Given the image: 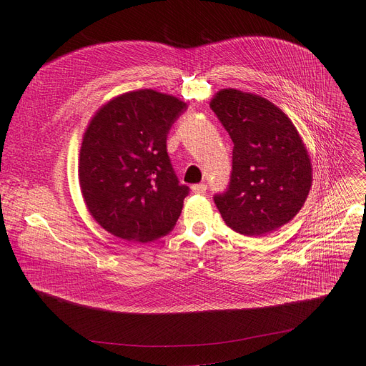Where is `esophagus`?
I'll return each instance as SVG.
<instances>
[{"mask_svg": "<svg viewBox=\"0 0 366 366\" xmlns=\"http://www.w3.org/2000/svg\"><path fill=\"white\" fill-rule=\"evenodd\" d=\"M191 189H193V193L196 194H204L206 189H207V185L206 184H196L191 187Z\"/></svg>", "mask_w": 366, "mask_h": 366, "instance_id": "esophagus-1", "label": "esophagus"}]
</instances>
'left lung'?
Returning <instances> with one entry per match:
<instances>
[{"instance_id": "left-lung-1", "label": "left lung", "mask_w": 366, "mask_h": 366, "mask_svg": "<svg viewBox=\"0 0 366 366\" xmlns=\"http://www.w3.org/2000/svg\"><path fill=\"white\" fill-rule=\"evenodd\" d=\"M210 108L228 132L233 164L228 187L214 202L225 224L262 236L290 222L312 187V164L298 130L270 101L222 89Z\"/></svg>"}]
</instances>
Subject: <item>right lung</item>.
I'll return each instance as SVG.
<instances>
[{"label":"right lung","instance_id":"1","mask_svg":"<svg viewBox=\"0 0 366 366\" xmlns=\"http://www.w3.org/2000/svg\"><path fill=\"white\" fill-rule=\"evenodd\" d=\"M187 104L149 89L129 92L92 119L79 177L89 212L108 233L148 243L175 227L189 188L167 154V134Z\"/></svg>","mask_w":366,"mask_h":366}]
</instances>
